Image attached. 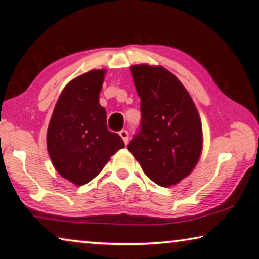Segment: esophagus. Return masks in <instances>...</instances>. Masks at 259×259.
<instances>
[{"mask_svg": "<svg viewBox=\"0 0 259 259\" xmlns=\"http://www.w3.org/2000/svg\"><path fill=\"white\" fill-rule=\"evenodd\" d=\"M119 136L123 140V142L125 143V144H128V141H129V133L126 130H121L119 131Z\"/></svg>", "mask_w": 259, "mask_h": 259, "instance_id": "obj_1", "label": "esophagus"}]
</instances>
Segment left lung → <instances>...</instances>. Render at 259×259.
I'll return each instance as SVG.
<instances>
[{"mask_svg":"<svg viewBox=\"0 0 259 259\" xmlns=\"http://www.w3.org/2000/svg\"><path fill=\"white\" fill-rule=\"evenodd\" d=\"M141 98V130L128 150L161 187L175 186L198 164L202 124L190 93L175 74L148 64L130 67Z\"/></svg>","mask_w":259,"mask_h":259,"instance_id":"8db88e82","label":"left lung"}]
</instances>
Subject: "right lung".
Wrapping results in <instances>:
<instances>
[{
    "instance_id": "obj_1",
    "label": "right lung",
    "mask_w": 259,
    "mask_h": 259,
    "mask_svg": "<svg viewBox=\"0 0 259 259\" xmlns=\"http://www.w3.org/2000/svg\"><path fill=\"white\" fill-rule=\"evenodd\" d=\"M106 69L76 76L65 86L50 119L46 144L53 166L76 186L94 179L124 142L107 128L99 102Z\"/></svg>"
}]
</instances>
